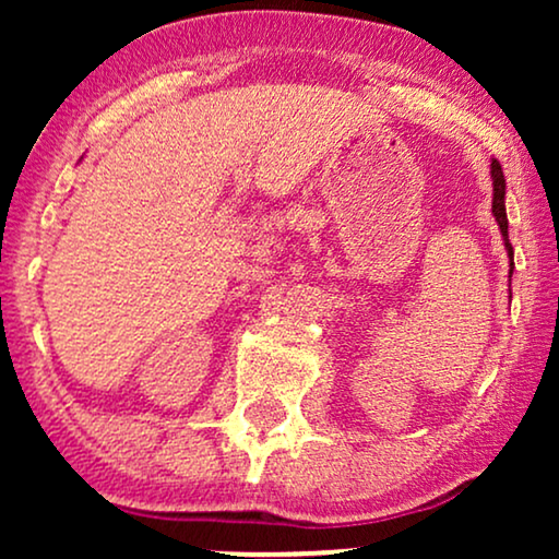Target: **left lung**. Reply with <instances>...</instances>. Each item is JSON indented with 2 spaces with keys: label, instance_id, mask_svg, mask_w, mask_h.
<instances>
[{
  "label": "left lung",
  "instance_id": "left-lung-1",
  "mask_svg": "<svg viewBox=\"0 0 559 559\" xmlns=\"http://www.w3.org/2000/svg\"><path fill=\"white\" fill-rule=\"evenodd\" d=\"M491 178H493V216H496V224L501 228V236H503V247L509 251V266L514 270V249H511L509 243V218H507V205H503V195H507V180H503V170L499 165V159H493L491 163ZM511 277V272H509Z\"/></svg>",
  "mask_w": 559,
  "mask_h": 559
}]
</instances>
